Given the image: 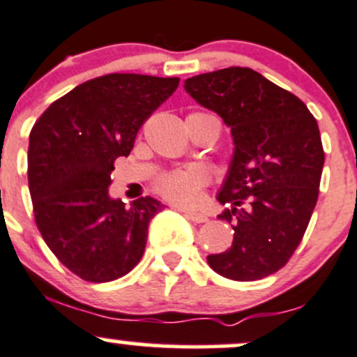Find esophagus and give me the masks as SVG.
<instances>
[{"label":"esophagus","mask_w":357,"mask_h":357,"mask_svg":"<svg viewBox=\"0 0 357 357\" xmlns=\"http://www.w3.org/2000/svg\"><path fill=\"white\" fill-rule=\"evenodd\" d=\"M185 215L188 217L190 220H193V222H198V224L207 222V220H208V217L205 215V213H202V212H185Z\"/></svg>","instance_id":"34e87169"}]
</instances>
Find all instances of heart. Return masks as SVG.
Masks as SVG:
<instances>
[{"mask_svg":"<svg viewBox=\"0 0 357 357\" xmlns=\"http://www.w3.org/2000/svg\"><path fill=\"white\" fill-rule=\"evenodd\" d=\"M208 172L204 167L176 169L157 179L155 190L171 204L191 207L200 202L202 191L208 185Z\"/></svg>","mask_w":357,"mask_h":357,"instance_id":"1","label":"heart"}]
</instances>
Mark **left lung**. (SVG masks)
I'll list each match as a JSON object with an SVG mask.
<instances>
[{
  "label": "left lung",
  "instance_id": "left-lung-1",
  "mask_svg": "<svg viewBox=\"0 0 357 357\" xmlns=\"http://www.w3.org/2000/svg\"><path fill=\"white\" fill-rule=\"evenodd\" d=\"M200 106L231 128L234 153L217 200L234 229L210 268L231 280L264 279L287 264L318 200L325 153L306 104L251 68L210 71L185 80Z\"/></svg>",
  "mask_w": 357,
  "mask_h": 357
}]
</instances>
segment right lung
Wrapping results in <instances>:
<instances>
[{"label": "right lung", "mask_w": 357, "mask_h": 357, "mask_svg": "<svg viewBox=\"0 0 357 357\" xmlns=\"http://www.w3.org/2000/svg\"><path fill=\"white\" fill-rule=\"evenodd\" d=\"M179 78L111 73L54 100L29 137V190L36 224L59 261L89 282H111L137 267L149 222L164 205L109 197L118 157L172 96Z\"/></svg>", "instance_id": "1"}]
</instances>
